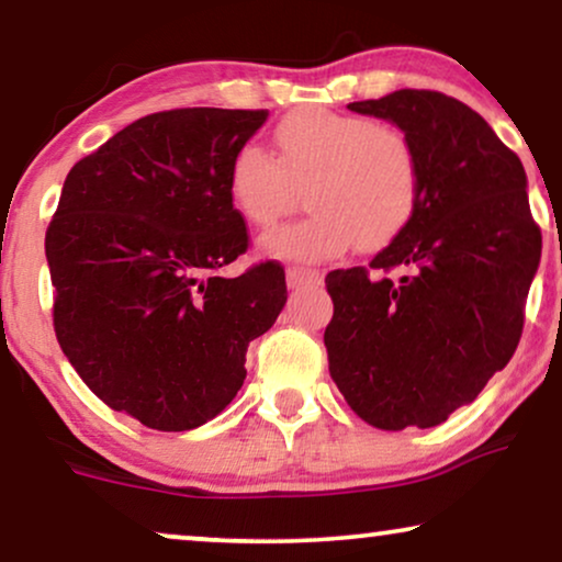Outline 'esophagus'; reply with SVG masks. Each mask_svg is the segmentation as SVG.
I'll use <instances>...</instances> for the list:
<instances>
[{
  "mask_svg": "<svg viewBox=\"0 0 562 562\" xmlns=\"http://www.w3.org/2000/svg\"><path fill=\"white\" fill-rule=\"evenodd\" d=\"M286 281L291 289L304 286V283H319L322 271L319 268H304V266H289L286 268Z\"/></svg>",
  "mask_w": 562,
  "mask_h": 562,
  "instance_id": "34e87169",
  "label": "esophagus"
}]
</instances>
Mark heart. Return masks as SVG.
I'll list each match as a JSON object with an SVG mask.
<instances>
[{
	"instance_id": "heart-1",
	"label": "heart",
	"mask_w": 562,
	"mask_h": 562,
	"mask_svg": "<svg viewBox=\"0 0 562 562\" xmlns=\"http://www.w3.org/2000/svg\"><path fill=\"white\" fill-rule=\"evenodd\" d=\"M279 158L245 143L227 171V194L252 227H271L306 187L310 214L276 227L263 250L276 258L319 260L379 250L396 240L422 202V164L409 135L366 114L322 106L296 110L276 125Z\"/></svg>"
}]
</instances>
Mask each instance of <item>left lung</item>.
<instances>
[{"label": "left lung", "instance_id": "1", "mask_svg": "<svg viewBox=\"0 0 562 562\" xmlns=\"http://www.w3.org/2000/svg\"><path fill=\"white\" fill-rule=\"evenodd\" d=\"M348 110L391 120L422 164L417 217L389 248L329 271V375L368 425L435 427L509 363L542 252L517 153L471 106L398 89Z\"/></svg>", "mask_w": 562, "mask_h": 562}]
</instances>
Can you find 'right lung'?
Masks as SVG:
<instances>
[{
	"label": "right lung",
	"instance_id": "obj_1",
	"mask_svg": "<svg viewBox=\"0 0 562 562\" xmlns=\"http://www.w3.org/2000/svg\"><path fill=\"white\" fill-rule=\"evenodd\" d=\"M266 117L148 114L66 176L45 233L53 329L81 381L150 429L217 417L243 386L248 345L286 304L279 260L217 276L250 245L227 171Z\"/></svg>",
	"mask_w": 562,
	"mask_h": 562
}]
</instances>
